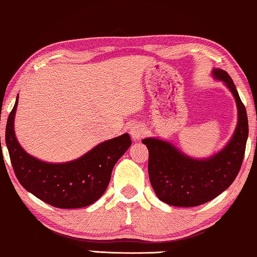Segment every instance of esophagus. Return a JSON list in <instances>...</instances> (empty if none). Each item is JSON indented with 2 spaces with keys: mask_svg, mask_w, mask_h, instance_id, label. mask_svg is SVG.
Masks as SVG:
<instances>
[{
  "mask_svg": "<svg viewBox=\"0 0 257 257\" xmlns=\"http://www.w3.org/2000/svg\"><path fill=\"white\" fill-rule=\"evenodd\" d=\"M130 132V136L134 141H140L142 137L146 135V129L142 124H133L129 129Z\"/></svg>",
  "mask_w": 257,
  "mask_h": 257,
  "instance_id": "1",
  "label": "esophagus"
}]
</instances>
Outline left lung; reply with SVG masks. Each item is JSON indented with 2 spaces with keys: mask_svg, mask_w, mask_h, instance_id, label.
<instances>
[{
  "mask_svg": "<svg viewBox=\"0 0 257 257\" xmlns=\"http://www.w3.org/2000/svg\"><path fill=\"white\" fill-rule=\"evenodd\" d=\"M213 77L232 92L237 107V124L233 137L218 154L194 160L163 140L142 141L149 150L148 171L156 196L165 204L194 207L214 199L236 178L248 139V117L235 85L226 71L214 68Z\"/></svg>",
  "mask_w": 257,
  "mask_h": 257,
  "instance_id": "8db88e82",
  "label": "left lung"
}]
</instances>
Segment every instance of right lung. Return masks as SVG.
<instances>
[{
    "mask_svg": "<svg viewBox=\"0 0 257 257\" xmlns=\"http://www.w3.org/2000/svg\"><path fill=\"white\" fill-rule=\"evenodd\" d=\"M17 104L19 96L7 121L6 144L21 185L58 208H80L95 202L106 191L114 165L132 146L129 134L104 141L74 161L46 163L25 153L16 139Z\"/></svg>",
    "mask_w": 257,
    "mask_h": 257,
    "instance_id": "right-lung-1",
    "label": "right lung"
}]
</instances>
